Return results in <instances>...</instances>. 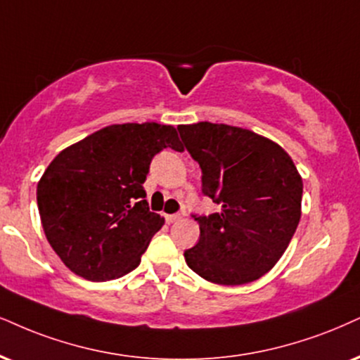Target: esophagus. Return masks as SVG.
I'll use <instances>...</instances> for the list:
<instances>
[{"mask_svg": "<svg viewBox=\"0 0 360 360\" xmlns=\"http://www.w3.org/2000/svg\"><path fill=\"white\" fill-rule=\"evenodd\" d=\"M181 219L180 214H173V215H165L167 224H173V221H179Z\"/></svg>", "mask_w": 360, "mask_h": 360, "instance_id": "34e87169", "label": "esophagus"}]
</instances>
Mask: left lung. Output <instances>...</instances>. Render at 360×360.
<instances>
[{
    "mask_svg": "<svg viewBox=\"0 0 360 360\" xmlns=\"http://www.w3.org/2000/svg\"><path fill=\"white\" fill-rule=\"evenodd\" d=\"M202 168V190L220 212L197 217L198 243L185 250L195 274L242 285L281 260L302 215V176L290 155L267 136L225 123L179 125Z\"/></svg>",
    "mask_w": 360,
    "mask_h": 360,
    "instance_id": "8db88e82",
    "label": "left lung"
}]
</instances>
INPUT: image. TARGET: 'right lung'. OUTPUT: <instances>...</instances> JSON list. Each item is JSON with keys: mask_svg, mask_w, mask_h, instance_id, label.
Wrapping results in <instances>:
<instances>
[{"mask_svg": "<svg viewBox=\"0 0 360 360\" xmlns=\"http://www.w3.org/2000/svg\"><path fill=\"white\" fill-rule=\"evenodd\" d=\"M163 148L181 150L175 127L110 125L66 146L37 187L41 225L73 274L105 282L136 269L165 219L148 210L143 184Z\"/></svg>", "mask_w": 360, "mask_h": 360, "instance_id": "right-lung-1", "label": "right lung"}]
</instances>
